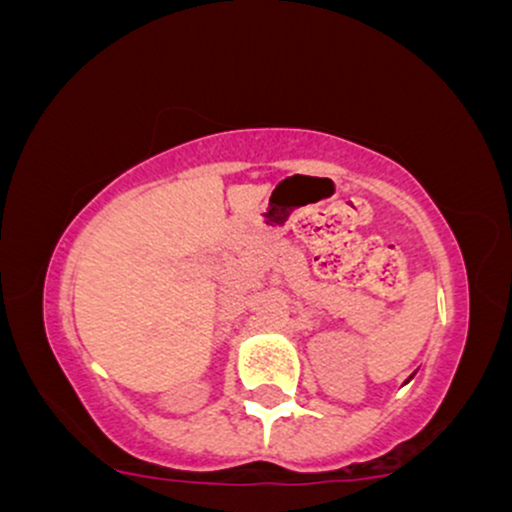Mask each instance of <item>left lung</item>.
<instances>
[{"instance_id":"8db88e82","label":"left lung","mask_w":512,"mask_h":512,"mask_svg":"<svg viewBox=\"0 0 512 512\" xmlns=\"http://www.w3.org/2000/svg\"><path fill=\"white\" fill-rule=\"evenodd\" d=\"M411 378H414V375H411ZM411 378H409V380H411ZM409 380H407V383H409Z\"/></svg>"}]
</instances>
